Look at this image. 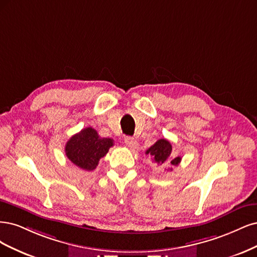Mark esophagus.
<instances>
[{
    "instance_id": "34e87169",
    "label": "esophagus",
    "mask_w": 257,
    "mask_h": 257,
    "mask_svg": "<svg viewBox=\"0 0 257 257\" xmlns=\"http://www.w3.org/2000/svg\"><path fill=\"white\" fill-rule=\"evenodd\" d=\"M125 143H126V145L130 148V150H132V151L138 150L139 144H138V142H137V141H136L134 138H130V137L125 138Z\"/></svg>"
}]
</instances>
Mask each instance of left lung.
<instances>
[{"mask_svg": "<svg viewBox=\"0 0 257 257\" xmlns=\"http://www.w3.org/2000/svg\"><path fill=\"white\" fill-rule=\"evenodd\" d=\"M146 154H150L153 156V158L157 164H170L172 167H177L180 163L181 158L178 157L173 156L172 154V145L168 140L160 139L157 141V142L151 146L146 151ZM172 171V169H171Z\"/></svg>", "mask_w": 257, "mask_h": 257, "instance_id": "obj_1", "label": "left lung"}]
</instances>
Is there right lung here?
I'll return each mask as SVG.
<instances>
[{"mask_svg": "<svg viewBox=\"0 0 257 257\" xmlns=\"http://www.w3.org/2000/svg\"><path fill=\"white\" fill-rule=\"evenodd\" d=\"M114 145L113 139L100 138L98 132L87 127L72 136L65 146L67 158L82 170L94 171L99 160Z\"/></svg>", "mask_w": 257, "mask_h": 257, "instance_id": "add662e5", "label": "right lung"}]
</instances>
